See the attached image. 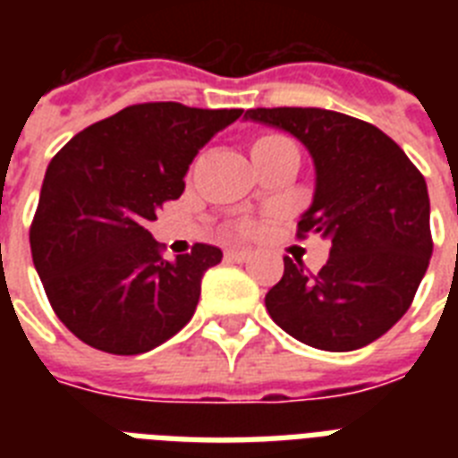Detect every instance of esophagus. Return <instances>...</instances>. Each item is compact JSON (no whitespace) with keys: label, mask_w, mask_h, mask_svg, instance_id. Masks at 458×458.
Listing matches in <instances>:
<instances>
[{"label":"esophagus","mask_w":458,"mask_h":458,"mask_svg":"<svg viewBox=\"0 0 458 458\" xmlns=\"http://www.w3.org/2000/svg\"><path fill=\"white\" fill-rule=\"evenodd\" d=\"M225 259H230V261H237V264H244V261H250V259H251V251L228 250V251H225Z\"/></svg>","instance_id":"obj_1"}]
</instances>
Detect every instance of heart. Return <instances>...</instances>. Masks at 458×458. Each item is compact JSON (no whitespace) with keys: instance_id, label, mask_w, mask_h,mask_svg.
Wrapping results in <instances>:
<instances>
[{"instance_id":"b5f03b06","label":"heart","mask_w":458,"mask_h":458,"mask_svg":"<svg viewBox=\"0 0 458 458\" xmlns=\"http://www.w3.org/2000/svg\"><path fill=\"white\" fill-rule=\"evenodd\" d=\"M285 142H290V140H285L283 135H276V132H264V135H259V138L251 140L250 154L251 158H254V164L261 161L268 152H273L276 147L285 145ZM259 225H261V223H259L257 218H250V216H242V218H235V221H233V230L242 237L254 235L259 230Z\"/></svg>"}]
</instances>
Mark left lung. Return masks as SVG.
Returning <instances> with one entry per match:
<instances>
[{"instance_id":"left-lung-1","label":"left lung","mask_w":458,"mask_h":458,"mask_svg":"<svg viewBox=\"0 0 458 458\" xmlns=\"http://www.w3.org/2000/svg\"><path fill=\"white\" fill-rule=\"evenodd\" d=\"M244 118L293 132L316 164L311 208L297 237L330 240L318 273L285 257L266 309L294 340L352 352L385 335L411 306L426 276L433 235L423 173L376 125L340 111L278 106Z\"/></svg>"}]
</instances>
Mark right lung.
I'll list each match as a JSON object with an SVG mask.
<instances>
[{"label":"right lung","instance_id":"1","mask_svg":"<svg viewBox=\"0 0 458 458\" xmlns=\"http://www.w3.org/2000/svg\"><path fill=\"white\" fill-rule=\"evenodd\" d=\"M240 116L242 109L132 104L78 132L49 161L30 223L32 264L78 340L142 354L192 318L201 276L223 251L197 242L165 261L147 223L182 194L201 147Z\"/></svg>","mask_w":458,"mask_h":458}]
</instances>
